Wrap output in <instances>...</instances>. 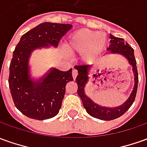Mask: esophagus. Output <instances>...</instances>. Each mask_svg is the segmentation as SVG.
Returning a JSON list of instances; mask_svg holds the SVG:
<instances>
[{
  "label": "esophagus",
  "mask_w": 147,
  "mask_h": 147,
  "mask_svg": "<svg viewBox=\"0 0 147 147\" xmlns=\"http://www.w3.org/2000/svg\"><path fill=\"white\" fill-rule=\"evenodd\" d=\"M77 75H78V71H77V69H76L75 67H73V69H72V76H73L74 79L76 78Z\"/></svg>",
  "instance_id": "esophagus-1"
}]
</instances>
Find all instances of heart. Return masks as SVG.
Here are the masks:
<instances>
[{
  "label": "heart",
  "mask_w": 147,
  "mask_h": 147,
  "mask_svg": "<svg viewBox=\"0 0 147 147\" xmlns=\"http://www.w3.org/2000/svg\"><path fill=\"white\" fill-rule=\"evenodd\" d=\"M103 44L102 35L84 29L75 32L67 40L65 47L71 53L83 54V58L88 60L102 49Z\"/></svg>",
  "instance_id": "b5f03b06"
}]
</instances>
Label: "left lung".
I'll return each instance as SVG.
<instances>
[{
    "label": "left lung",
    "instance_id": "1",
    "mask_svg": "<svg viewBox=\"0 0 147 147\" xmlns=\"http://www.w3.org/2000/svg\"><path fill=\"white\" fill-rule=\"evenodd\" d=\"M110 38H111V40H110L111 45L107 50L111 52L120 53L123 55L128 59L129 63L133 67L132 69H133V72L134 75V88L129 98L123 105L113 108V107H103L94 102L85 93V86L89 79L88 74H89L91 66L90 64H80V65L75 66V67L78 71V76L76 79V81L78 84L77 92L83 102L84 108L86 109L87 112L92 117L98 119L106 120V121L115 119L117 118L122 116L123 114H125V112H127V111H128V109L131 107L133 102H134L138 84V69L136 67V59L134 57V49H132L127 42H125V40L123 38L115 37L112 35L110 36Z\"/></svg>",
    "mask_w": 147,
    "mask_h": 147
}]
</instances>
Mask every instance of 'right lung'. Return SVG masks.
Wrapping results in <instances>:
<instances>
[{
  "mask_svg": "<svg viewBox=\"0 0 147 147\" xmlns=\"http://www.w3.org/2000/svg\"><path fill=\"white\" fill-rule=\"evenodd\" d=\"M68 24L45 22L21 36L13 51L9 66V85L16 107L30 119L45 120L56 116L62 106L66 85L73 80L72 69L52 68L41 78L32 76L29 58L36 48L58 46L70 30Z\"/></svg>",
  "mask_w": 147,
  "mask_h": 147,
  "instance_id": "obj_1",
  "label": "right lung"
}]
</instances>
